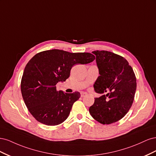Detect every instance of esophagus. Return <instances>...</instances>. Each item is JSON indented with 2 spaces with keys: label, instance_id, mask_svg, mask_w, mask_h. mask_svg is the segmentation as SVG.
Segmentation results:
<instances>
[{
  "label": "esophagus",
  "instance_id": "obj_1",
  "mask_svg": "<svg viewBox=\"0 0 156 156\" xmlns=\"http://www.w3.org/2000/svg\"><path fill=\"white\" fill-rule=\"evenodd\" d=\"M87 95V94L86 93H84V92H81V96L82 98L85 97Z\"/></svg>",
  "mask_w": 156,
  "mask_h": 156
}]
</instances>
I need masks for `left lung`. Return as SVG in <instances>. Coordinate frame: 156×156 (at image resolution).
<instances>
[{"label":"left lung","instance_id":"1","mask_svg":"<svg viewBox=\"0 0 156 156\" xmlns=\"http://www.w3.org/2000/svg\"><path fill=\"white\" fill-rule=\"evenodd\" d=\"M99 76L94 84L99 94L110 92L94 98L90 107L91 116L102 124H110L122 119L129 111L136 88L135 75L122 56L107 51H94Z\"/></svg>","mask_w":156,"mask_h":156}]
</instances>
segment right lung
Returning <instances> with one entry per match:
<instances>
[{
	"mask_svg": "<svg viewBox=\"0 0 156 156\" xmlns=\"http://www.w3.org/2000/svg\"><path fill=\"white\" fill-rule=\"evenodd\" d=\"M94 59L95 56L89 53H73L59 49L44 51L33 56L23 72L21 90L27 107L36 120L56 126L67 119L81 94L57 91L56 84L69 77L75 64H86Z\"/></svg>",
	"mask_w": 156,
	"mask_h": 156,
	"instance_id": "add662e5",
	"label": "right lung"
}]
</instances>
